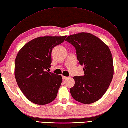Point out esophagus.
Returning <instances> with one entry per match:
<instances>
[{
  "mask_svg": "<svg viewBox=\"0 0 128 128\" xmlns=\"http://www.w3.org/2000/svg\"><path fill=\"white\" fill-rule=\"evenodd\" d=\"M67 78V77L64 76H62V79H63V80H65V79H66Z\"/></svg>",
  "mask_w": 128,
  "mask_h": 128,
  "instance_id": "obj_1",
  "label": "esophagus"
}]
</instances>
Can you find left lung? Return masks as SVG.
Wrapping results in <instances>:
<instances>
[{
	"mask_svg": "<svg viewBox=\"0 0 128 128\" xmlns=\"http://www.w3.org/2000/svg\"><path fill=\"white\" fill-rule=\"evenodd\" d=\"M66 41L75 48L79 64L84 66V76L74 77L75 84L70 88L72 98L85 104L97 102L106 92L114 75L109 47L89 33L71 35Z\"/></svg>",
	"mask_w": 128,
	"mask_h": 128,
	"instance_id": "left-lung-1",
	"label": "left lung"
}]
</instances>
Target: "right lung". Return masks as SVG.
<instances>
[{"mask_svg":"<svg viewBox=\"0 0 128 128\" xmlns=\"http://www.w3.org/2000/svg\"><path fill=\"white\" fill-rule=\"evenodd\" d=\"M67 37H40L30 40L19 50L15 61L16 79L27 99L43 105L56 98L61 85V75L50 72L53 48Z\"/></svg>","mask_w":128,"mask_h":128,"instance_id":"right-lung-1","label":"right lung"}]
</instances>
